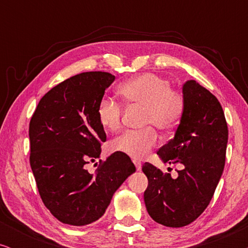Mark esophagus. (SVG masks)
Instances as JSON below:
<instances>
[{
    "label": "esophagus",
    "mask_w": 248,
    "mask_h": 248,
    "mask_svg": "<svg viewBox=\"0 0 248 248\" xmlns=\"http://www.w3.org/2000/svg\"><path fill=\"white\" fill-rule=\"evenodd\" d=\"M133 164L135 165V168H137V170H141V168H142L141 161H139V160H137V159H134Z\"/></svg>",
    "instance_id": "1"
}]
</instances>
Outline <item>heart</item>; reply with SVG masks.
Instances as JSON below:
<instances>
[{"label":"heart","instance_id":"obj_1","mask_svg":"<svg viewBox=\"0 0 248 248\" xmlns=\"http://www.w3.org/2000/svg\"><path fill=\"white\" fill-rule=\"evenodd\" d=\"M117 93L127 106L143 107V124L155 125L162 132L177 126L185 110L183 94L172 90L169 81L152 73L141 74L120 84ZM122 113L120 104L104 98L97 108L98 122L104 130L115 132L121 127ZM157 141V132L149 126L141 131L124 132L110 142V148L113 151L141 159Z\"/></svg>","mask_w":248,"mask_h":248}]
</instances>
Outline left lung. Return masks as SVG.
Here are the masks:
<instances>
[{
    "instance_id": "obj_1",
    "label": "left lung",
    "mask_w": 248,
    "mask_h": 248,
    "mask_svg": "<svg viewBox=\"0 0 248 248\" xmlns=\"http://www.w3.org/2000/svg\"><path fill=\"white\" fill-rule=\"evenodd\" d=\"M185 110L174 138L157 155L169 165H181L171 177L145 162L149 184L144 203L149 216L166 227L179 228L198 219L211 201L226 160L228 127L218 99L196 82L183 84Z\"/></svg>"
}]
</instances>
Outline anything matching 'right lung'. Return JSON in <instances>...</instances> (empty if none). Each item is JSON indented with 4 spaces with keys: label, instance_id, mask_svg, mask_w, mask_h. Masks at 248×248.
<instances>
[{
    "label": "right lung",
    "instance_id": "add662e5",
    "mask_svg": "<svg viewBox=\"0 0 248 248\" xmlns=\"http://www.w3.org/2000/svg\"><path fill=\"white\" fill-rule=\"evenodd\" d=\"M115 77L84 72L50 89L29 124L30 166L44 204L61 222L86 226L104 216L114 193L135 166L127 155L114 152L96 174L86 165L100 157L106 133L97 108Z\"/></svg>",
    "mask_w": 248,
    "mask_h": 248
}]
</instances>
